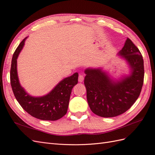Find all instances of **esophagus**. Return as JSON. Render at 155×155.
Masks as SVG:
<instances>
[{
    "instance_id": "34e87169",
    "label": "esophagus",
    "mask_w": 155,
    "mask_h": 155,
    "mask_svg": "<svg viewBox=\"0 0 155 155\" xmlns=\"http://www.w3.org/2000/svg\"><path fill=\"white\" fill-rule=\"evenodd\" d=\"M84 81V76L82 74H80L78 77V81L80 82H82Z\"/></svg>"
}]
</instances>
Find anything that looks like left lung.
<instances>
[{"label":"left lung","mask_w":155,"mask_h":155,"mask_svg":"<svg viewBox=\"0 0 155 155\" xmlns=\"http://www.w3.org/2000/svg\"><path fill=\"white\" fill-rule=\"evenodd\" d=\"M117 54L129 65V74L114 79L101 68L84 71L88 104L93 112L103 117H116L129 110L138 98L143 84V57L129 38Z\"/></svg>","instance_id":"8db88e82"}]
</instances>
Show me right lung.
I'll list each match as a JSON object with an SVG mask.
<instances>
[{
	"mask_svg": "<svg viewBox=\"0 0 155 155\" xmlns=\"http://www.w3.org/2000/svg\"><path fill=\"white\" fill-rule=\"evenodd\" d=\"M27 37L21 42L12 57L10 83L17 101L26 112L41 120L56 121L62 117L68 111L70 95L74 86L78 83V73L61 80L45 95H30L21 86L17 69V59Z\"/></svg>",
	"mask_w": 155,
	"mask_h": 155,
	"instance_id": "right-lung-1",
	"label": "right lung"
}]
</instances>
